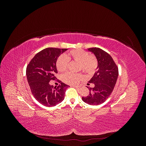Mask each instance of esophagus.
<instances>
[{
	"label": "esophagus",
	"instance_id": "34e87169",
	"mask_svg": "<svg viewBox=\"0 0 146 146\" xmlns=\"http://www.w3.org/2000/svg\"><path fill=\"white\" fill-rule=\"evenodd\" d=\"M72 86H73V87H74V88H79L78 86H75V85H72Z\"/></svg>",
	"mask_w": 146,
	"mask_h": 146
}]
</instances>
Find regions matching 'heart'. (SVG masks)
<instances>
[{"mask_svg":"<svg viewBox=\"0 0 146 146\" xmlns=\"http://www.w3.org/2000/svg\"><path fill=\"white\" fill-rule=\"evenodd\" d=\"M69 61H76L78 63V70H83L88 75L93 74L98 66V60L96 56L89 54L88 52L80 48L72 50L67 54L60 55L57 59L56 66L57 70L63 72L67 69ZM83 78L82 73L72 74L68 72L64 75L63 80L69 85H76Z\"/></svg>","mask_w":146,"mask_h":146,"instance_id":"heart-1","label":"heart"}]
</instances>
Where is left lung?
<instances>
[{"label": "left lung", "instance_id": "8db88e82", "mask_svg": "<svg viewBox=\"0 0 146 146\" xmlns=\"http://www.w3.org/2000/svg\"><path fill=\"white\" fill-rule=\"evenodd\" d=\"M88 50L93 53L98 59V69L89 82L94 83V87H88L89 95L82 97V100L90 105H98L104 103L112 93L118 77V68L112 57L101 48L92 47Z\"/></svg>", "mask_w": 146, "mask_h": 146}]
</instances>
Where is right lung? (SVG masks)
<instances>
[{"label":"right lung","instance_id":"1","mask_svg":"<svg viewBox=\"0 0 146 146\" xmlns=\"http://www.w3.org/2000/svg\"><path fill=\"white\" fill-rule=\"evenodd\" d=\"M66 50L67 48H44L37 53L27 66L26 76L31 92L37 101L46 107H54L64 100L68 85L57 79L60 85L54 88L49 82L56 79V60Z\"/></svg>","mask_w":146,"mask_h":146}]
</instances>
